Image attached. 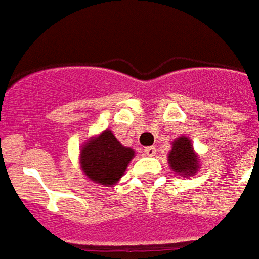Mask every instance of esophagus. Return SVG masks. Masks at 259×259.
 <instances>
[{
    "label": "esophagus",
    "mask_w": 259,
    "mask_h": 259,
    "mask_svg": "<svg viewBox=\"0 0 259 259\" xmlns=\"http://www.w3.org/2000/svg\"><path fill=\"white\" fill-rule=\"evenodd\" d=\"M145 154L146 156H156V148L154 146H148V148H145Z\"/></svg>",
    "instance_id": "1"
}]
</instances>
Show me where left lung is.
I'll use <instances>...</instances> for the list:
<instances>
[{"label": "left lung", "instance_id": "8db88e82", "mask_svg": "<svg viewBox=\"0 0 259 259\" xmlns=\"http://www.w3.org/2000/svg\"><path fill=\"white\" fill-rule=\"evenodd\" d=\"M168 161L172 171L177 174L185 177H190L196 174L199 163L189 138L181 137L174 141L172 150L168 154Z\"/></svg>", "mask_w": 259, "mask_h": 259}]
</instances>
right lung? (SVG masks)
<instances>
[{"label": "right lung", "instance_id": "1", "mask_svg": "<svg viewBox=\"0 0 259 259\" xmlns=\"http://www.w3.org/2000/svg\"><path fill=\"white\" fill-rule=\"evenodd\" d=\"M132 157L134 150L122 146L113 132L106 130L82 146L81 167L94 182L109 186L124 175Z\"/></svg>", "mask_w": 259, "mask_h": 259}]
</instances>
